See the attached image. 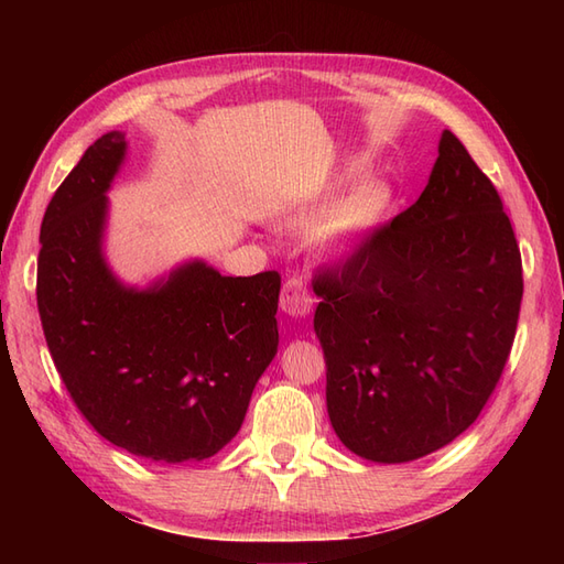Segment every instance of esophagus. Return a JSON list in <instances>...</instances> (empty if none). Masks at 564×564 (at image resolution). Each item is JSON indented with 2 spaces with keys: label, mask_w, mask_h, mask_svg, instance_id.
I'll return each mask as SVG.
<instances>
[{
  "label": "esophagus",
  "mask_w": 564,
  "mask_h": 564,
  "mask_svg": "<svg viewBox=\"0 0 564 564\" xmlns=\"http://www.w3.org/2000/svg\"><path fill=\"white\" fill-rule=\"evenodd\" d=\"M313 307V297H310L307 285L301 279H289L283 283L281 291V310L293 317H305Z\"/></svg>",
  "instance_id": "34e87169"
}]
</instances>
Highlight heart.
Returning a JSON list of instances; mask_svg holds the SVG:
<instances>
[{
    "mask_svg": "<svg viewBox=\"0 0 564 564\" xmlns=\"http://www.w3.org/2000/svg\"><path fill=\"white\" fill-rule=\"evenodd\" d=\"M388 206V191L378 182H361L332 203V196H310L291 210L289 223L295 230L322 225V251L344 259L364 242Z\"/></svg>",
    "mask_w": 564,
    "mask_h": 564,
    "instance_id": "heart-1",
    "label": "heart"
}]
</instances>
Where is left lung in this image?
<instances>
[{
  "mask_svg": "<svg viewBox=\"0 0 564 564\" xmlns=\"http://www.w3.org/2000/svg\"><path fill=\"white\" fill-rule=\"evenodd\" d=\"M315 332L339 441L373 463L446 446L511 354L521 251L495 184L443 130L422 196L315 273Z\"/></svg>",
  "mask_w": 564,
  "mask_h": 564,
  "instance_id": "left-lung-1",
  "label": "left lung"
}]
</instances>
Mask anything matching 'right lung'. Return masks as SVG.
<instances>
[{
  "mask_svg": "<svg viewBox=\"0 0 564 564\" xmlns=\"http://www.w3.org/2000/svg\"><path fill=\"white\" fill-rule=\"evenodd\" d=\"M126 158L111 130L82 154L41 225L39 313L84 419L154 463L203 460L235 438L279 349L281 275H220L188 261L145 291L104 259L106 191Z\"/></svg>",
  "mask_w": 564,
  "mask_h": 564,
  "instance_id": "obj_1",
  "label": "right lung"
}]
</instances>
